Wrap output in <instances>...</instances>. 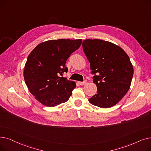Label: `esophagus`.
Wrapping results in <instances>:
<instances>
[{
  "mask_svg": "<svg viewBox=\"0 0 151 151\" xmlns=\"http://www.w3.org/2000/svg\"><path fill=\"white\" fill-rule=\"evenodd\" d=\"M78 83H79L80 85H84V84H85L86 83V80H84V81H83V82L80 81V82H78Z\"/></svg>",
  "mask_w": 151,
  "mask_h": 151,
  "instance_id": "esophagus-1",
  "label": "esophagus"
}]
</instances>
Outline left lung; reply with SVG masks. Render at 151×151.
Instances as JSON below:
<instances>
[{"mask_svg":"<svg viewBox=\"0 0 151 151\" xmlns=\"http://www.w3.org/2000/svg\"><path fill=\"white\" fill-rule=\"evenodd\" d=\"M83 49L90 63L97 94L89 102L101 108L114 106L128 91L133 67L125 52L119 45L101 39H86Z\"/></svg>","mask_w":151,"mask_h":151,"instance_id":"1","label":"left lung"}]
</instances>
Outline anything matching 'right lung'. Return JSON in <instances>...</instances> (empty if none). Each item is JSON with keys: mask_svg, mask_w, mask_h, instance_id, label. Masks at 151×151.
Wrapping results in <instances>:
<instances>
[{"mask_svg": "<svg viewBox=\"0 0 151 151\" xmlns=\"http://www.w3.org/2000/svg\"><path fill=\"white\" fill-rule=\"evenodd\" d=\"M81 43V39L49 40L38 44L28 55L23 71L24 81L44 106L55 107L71 96L75 82L61 76L68 71L66 61Z\"/></svg>", "mask_w": 151, "mask_h": 151, "instance_id": "right-lung-1", "label": "right lung"}]
</instances>
